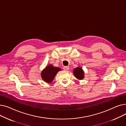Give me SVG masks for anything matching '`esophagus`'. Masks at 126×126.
Listing matches in <instances>:
<instances>
[{
  "instance_id": "1",
  "label": "esophagus",
  "mask_w": 126,
  "mask_h": 126,
  "mask_svg": "<svg viewBox=\"0 0 126 126\" xmlns=\"http://www.w3.org/2000/svg\"><path fill=\"white\" fill-rule=\"evenodd\" d=\"M63 69L65 70H68L69 69V67L68 66H64L63 67Z\"/></svg>"
}]
</instances>
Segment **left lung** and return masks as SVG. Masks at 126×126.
Listing matches in <instances>:
<instances>
[{"label": "left lung", "instance_id": "1", "mask_svg": "<svg viewBox=\"0 0 126 126\" xmlns=\"http://www.w3.org/2000/svg\"><path fill=\"white\" fill-rule=\"evenodd\" d=\"M73 72L75 77L79 80H82L84 78V71L81 67H78L74 69Z\"/></svg>", "mask_w": 126, "mask_h": 126}]
</instances>
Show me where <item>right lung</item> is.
<instances>
[{
  "instance_id": "add662e5",
  "label": "right lung",
  "mask_w": 126,
  "mask_h": 126,
  "mask_svg": "<svg viewBox=\"0 0 126 126\" xmlns=\"http://www.w3.org/2000/svg\"><path fill=\"white\" fill-rule=\"evenodd\" d=\"M61 70L60 68L54 67L52 65L49 64L42 72V78L46 82L50 83L54 80L57 72Z\"/></svg>"
}]
</instances>
